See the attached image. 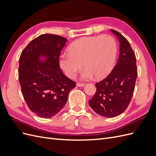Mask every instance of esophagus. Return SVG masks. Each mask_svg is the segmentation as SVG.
<instances>
[{
    "label": "esophagus",
    "instance_id": "34e87169",
    "mask_svg": "<svg viewBox=\"0 0 156 156\" xmlns=\"http://www.w3.org/2000/svg\"><path fill=\"white\" fill-rule=\"evenodd\" d=\"M76 85L79 87H83L84 86V84H83V83H77Z\"/></svg>",
    "mask_w": 156,
    "mask_h": 156
}]
</instances>
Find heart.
I'll use <instances>...</instances> for the list:
<instances>
[{"label": "heart", "mask_w": 156, "mask_h": 156, "mask_svg": "<svg viewBox=\"0 0 156 156\" xmlns=\"http://www.w3.org/2000/svg\"><path fill=\"white\" fill-rule=\"evenodd\" d=\"M68 51L59 60L60 66L67 77H74L83 64L85 68L81 74L82 79L89 80L94 76L103 79L114 68L117 46L111 36H88L75 41Z\"/></svg>", "instance_id": "obj_1"}]
</instances>
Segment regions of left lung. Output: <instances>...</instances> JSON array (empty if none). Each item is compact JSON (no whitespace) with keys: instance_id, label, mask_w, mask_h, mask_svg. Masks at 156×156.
Listing matches in <instances>:
<instances>
[{"instance_id":"left-lung-1","label":"left lung","mask_w":156,"mask_h":156,"mask_svg":"<svg viewBox=\"0 0 156 156\" xmlns=\"http://www.w3.org/2000/svg\"><path fill=\"white\" fill-rule=\"evenodd\" d=\"M111 31L120 42L119 60L110 74L96 83V92L88 102L94 112L107 118L121 115L128 107L137 77L135 55L129 41L119 32Z\"/></svg>"}]
</instances>
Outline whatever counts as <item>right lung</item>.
<instances>
[{
  "label": "right lung",
  "instance_id": "add662e5",
  "mask_svg": "<svg viewBox=\"0 0 156 156\" xmlns=\"http://www.w3.org/2000/svg\"><path fill=\"white\" fill-rule=\"evenodd\" d=\"M66 41L58 35L42 34L21 54L18 72L21 92L30 110L40 117L48 119L59 112L76 86L60 68L59 56Z\"/></svg>",
  "mask_w": 156,
  "mask_h": 156
}]
</instances>
